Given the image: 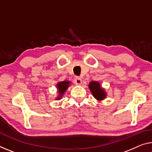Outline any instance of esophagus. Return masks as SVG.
Wrapping results in <instances>:
<instances>
[{
    "label": "esophagus",
    "mask_w": 152,
    "mask_h": 152,
    "mask_svg": "<svg viewBox=\"0 0 152 152\" xmlns=\"http://www.w3.org/2000/svg\"><path fill=\"white\" fill-rule=\"evenodd\" d=\"M74 83H75L76 85H80L82 83V79L79 78V77H76L75 80H74Z\"/></svg>",
    "instance_id": "34e87169"
}]
</instances>
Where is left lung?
Here are the masks:
<instances>
[{"instance_id":"obj_1","label":"left lung","mask_w":152,"mask_h":152,"mask_svg":"<svg viewBox=\"0 0 152 152\" xmlns=\"http://www.w3.org/2000/svg\"><path fill=\"white\" fill-rule=\"evenodd\" d=\"M89 88H90L94 97L97 100H102L105 97V92L102 88H101L99 83L97 82H91L89 84Z\"/></svg>"}]
</instances>
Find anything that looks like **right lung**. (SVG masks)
<instances>
[{"mask_svg": "<svg viewBox=\"0 0 152 152\" xmlns=\"http://www.w3.org/2000/svg\"><path fill=\"white\" fill-rule=\"evenodd\" d=\"M69 82L67 81H64V82H60L57 84V88L59 89V97L57 98V99H61V95L64 93L65 91L66 90L69 86Z\"/></svg>", "mask_w": 152, "mask_h": 152, "instance_id": "add662e5", "label": "right lung"}]
</instances>
